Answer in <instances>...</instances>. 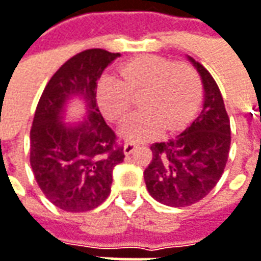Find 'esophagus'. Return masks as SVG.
<instances>
[{
  "mask_svg": "<svg viewBox=\"0 0 261 261\" xmlns=\"http://www.w3.org/2000/svg\"><path fill=\"white\" fill-rule=\"evenodd\" d=\"M136 149H137V146L136 145H133V143H127V145L124 146V153H125V155H131Z\"/></svg>",
  "mask_w": 261,
  "mask_h": 261,
  "instance_id": "34e87169",
  "label": "esophagus"
}]
</instances>
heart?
I'll list each match as a JSON object with an SVG mask.
<instances>
[{"label":"heart","instance_id":"1","mask_svg":"<svg viewBox=\"0 0 261 261\" xmlns=\"http://www.w3.org/2000/svg\"><path fill=\"white\" fill-rule=\"evenodd\" d=\"M139 97L140 112L128 116L118 134L124 142L143 143L160 137L164 128L178 130L193 114L199 99V78L189 65L158 56H142L119 66L118 80L103 76L96 87L100 112L116 122Z\"/></svg>","mask_w":261,"mask_h":261}]
</instances>
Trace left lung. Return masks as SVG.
<instances>
[{
  "label": "left lung",
  "mask_w": 261,
  "mask_h": 261,
  "mask_svg": "<svg viewBox=\"0 0 261 261\" xmlns=\"http://www.w3.org/2000/svg\"><path fill=\"white\" fill-rule=\"evenodd\" d=\"M188 59L204 87L202 109L181 134L150 146L152 161L143 173L150 196L168 207H188L207 196L222 177L230 149L222 93L210 72Z\"/></svg>",
  "instance_id": "8db88e82"
}]
</instances>
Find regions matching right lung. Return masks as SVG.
I'll list each match as a JSON object with an SVG mask.
<instances>
[{
	"mask_svg": "<svg viewBox=\"0 0 261 261\" xmlns=\"http://www.w3.org/2000/svg\"><path fill=\"white\" fill-rule=\"evenodd\" d=\"M119 53L91 48L78 53L45 85L31 128V167L47 199L68 213L99 207L111 193L115 165L124 161L122 147L100 114L96 87ZM85 100L86 118L65 124L70 99Z\"/></svg>",
	"mask_w": 261,
	"mask_h": 261,
	"instance_id": "obj_1",
	"label": "right lung"
}]
</instances>
